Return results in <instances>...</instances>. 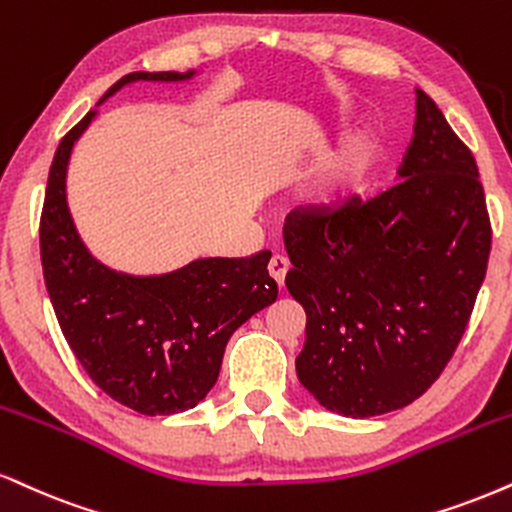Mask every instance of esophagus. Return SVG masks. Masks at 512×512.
Instances as JSON below:
<instances>
[{
  "label": "esophagus",
  "mask_w": 512,
  "mask_h": 512,
  "mask_svg": "<svg viewBox=\"0 0 512 512\" xmlns=\"http://www.w3.org/2000/svg\"><path fill=\"white\" fill-rule=\"evenodd\" d=\"M269 274H272V279L279 283V286H283V279H286L288 269H291V264H288V260L283 255H274L272 260H269Z\"/></svg>",
  "instance_id": "34e87169"
}]
</instances>
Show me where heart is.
<instances>
[{"mask_svg":"<svg viewBox=\"0 0 512 512\" xmlns=\"http://www.w3.org/2000/svg\"><path fill=\"white\" fill-rule=\"evenodd\" d=\"M374 157V145L372 140L360 138L355 143H350L346 150L341 152V157L336 159V164L331 166L329 174L322 178L319 183L317 193H315V202L319 207H331L336 202H341L343 197H348V193L353 188H357V183L362 181V176L367 174L369 164H372Z\"/></svg>","mask_w":512,"mask_h":512,"instance_id":"heart-1","label":"heart"}]
</instances>
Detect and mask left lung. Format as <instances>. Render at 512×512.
<instances>
[{
  "label": "left lung",
  "instance_id": "1",
  "mask_svg": "<svg viewBox=\"0 0 512 512\" xmlns=\"http://www.w3.org/2000/svg\"><path fill=\"white\" fill-rule=\"evenodd\" d=\"M396 186L338 209H293L288 293L305 307L295 372L346 417L400 410L448 365L486 276L491 224L472 152L417 88Z\"/></svg>",
  "mask_w": 512,
  "mask_h": 512
}]
</instances>
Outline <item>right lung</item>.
<instances>
[{
  "instance_id": "1",
  "label": "right lung",
  "mask_w": 512,
  "mask_h": 512,
  "mask_svg": "<svg viewBox=\"0 0 512 512\" xmlns=\"http://www.w3.org/2000/svg\"><path fill=\"white\" fill-rule=\"evenodd\" d=\"M195 71H133L97 107L131 83H181ZM97 116L90 109L64 135L47 178L40 219L45 286L66 343L100 389L140 415L195 408L217 384L233 331L276 300L267 264L250 257H200L166 274L135 276L97 260L66 202L73 145Z\"/></svg>"
}]
</instances>
